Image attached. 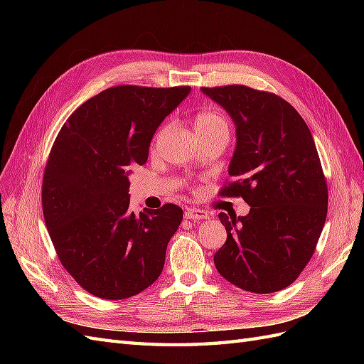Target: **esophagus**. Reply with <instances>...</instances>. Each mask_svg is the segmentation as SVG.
I'll use <instances>...</instances> for the list:
<instances>
[{
    "label": "esophagus",
    "mask_w": 364,
    "mask_h": 364,
    "mask_svg": "<svg viewBox=\"0 0 364 364\" xmlns=\"http://www.w3.org/2000/svg\"><path fill=\"white\" fill-rule=\"evenodd\" d=\"M185 217L190 218V220H205V218L209 217V214L206 211H203V209L190 208V209H186V211H185Z\"/></svg>",
    "instance_id": "1"
}]
</instances>
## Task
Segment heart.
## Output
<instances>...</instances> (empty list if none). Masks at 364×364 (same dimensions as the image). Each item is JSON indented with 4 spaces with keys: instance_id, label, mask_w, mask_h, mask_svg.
<instances>
[{
    "instance_id": "b5f03b06",
    "label": "heart",
    "mask_w": 364,
    "mask_h": 364,
    "mask_svg": "<svg viewBox=\"0 0 364 364\" xmlns=\"http://www.w3.org/2000/svg\"><path fill=\"white\" fill-rule=\"evenodd\" d=\"M168 129V124H165L159 129L156 139L164 135V132ZM194 130L197 136H209L215 134H229V124L225 115L217 111H203L196 117Z\"/></svg>"
}]
</instances>
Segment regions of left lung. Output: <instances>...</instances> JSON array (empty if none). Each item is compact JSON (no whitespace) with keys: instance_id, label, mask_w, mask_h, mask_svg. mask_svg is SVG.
<instances>
[{"instance_id":"obj_1","label":"left lung","mask_w":364,"mask_h":364,"mask_svg":"<svg viewBox=\"0 0 364 364\" xmlns=\"http://www.w3.org/2000/svg\"><path fill=\"white\" fill-rule=\"evenodd\" d=\"M232 118L235 182L220 191L241 196L245 217L218 218L226 243L214 264L230 284L252 293L289 287L311 259L326 220L328 188L310 129L284 98L245 85L202 87Z\"/></svg>"}]
</instances>
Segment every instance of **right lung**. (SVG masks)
I'll list each match as a JSON object with an SVG mask.
<instances>
[{"label": "right lung", "instance_id": "1", "mask_svg": "<svg viewBox=\"0 0 364 364\" xmlns=\"http://www.w3.org/2000/svg\"><path fill=\"white\" fill-rule=\"evenodd\" d=\"M190 86L121 85L85 102L54 141L42 182V209L62 266L102 299H127L164 269L183 213L178 205L129 209L132 165H144L156 129Z\"/></svg>", "mask_w": 364, "mask_h": 364}]
</instances>
